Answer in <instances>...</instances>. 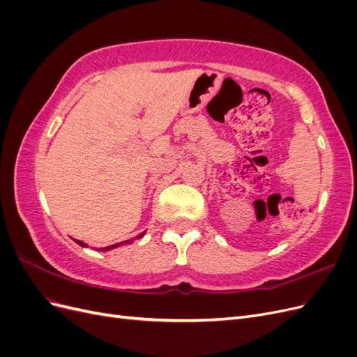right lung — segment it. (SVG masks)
Here are the masks:
<instances>
[{
  "mask_svg": "<svg viewBox=\"0 0 357 357\" xmlns=\"http://www.w3.org/2000/svg\"><path fill=\"white\" fill-rule=\"evenodd\" d=\"M146 232H143V234H139L137 238H143V235H144ZM75 243H77L79 245H82V247H88L86 245L83 241H80V240H74ZM134 241L132 240H126V241H122V243H117V244H113V245H109V247H100V248H96V250L98 252H109V250H113V248H116V247H119V245H123V244H132Z\"/></svg>",
  "mask_w": 357,
  "mask_h": 357,
  "instance_id": "1",
  "label": "right lung"
}]
</instances>
